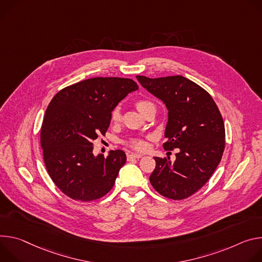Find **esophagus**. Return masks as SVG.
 <instances>
[{"label":"esophagus","mask_w":262,"mask_h":262,"mask_svg":"<svg viewBox=\"0 0 262 262\" xmlns=\"http://www.w3.org/2000/svg\"><path fill=\"white\" fill-rule=\"evenodd\" d=\"M141 157H142L141 154H128V155H127V160H128V161H131V160H133V159H139V158H141Z\"/></svg>","instance_id":"esophagus-1"}]
</instances>
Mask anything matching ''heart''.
Returning <instances> with one entry per match:
<instances>
[{"instance_id": "obj_1", "label": "heart", "mask_w": 262, "mask_h": 262, "mask_svg": "<svg viewBox=\"0 0 262 262\" xmlns=\"http://www.w3.org/2000/svg\"><path fill=\"white\" fill-rule=\"evenodd\" d=\"M135 106L139 110V112H141L142 114L146 113V111L148 109H150L152 107H155L154 103H152L151 101H148V100H138V101H136ZM121 119H122L121 108L118 106V107H115L111 112V121L113 123H118V122L121 121ZM124 143L126 144V146H128L131 149L136 150V151H143V150H146V148H147V142L141 138H136V137L129 138Z\"/></svg>"}]
</instances>
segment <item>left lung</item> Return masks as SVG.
Listing matches in <instances>:
<instances>
[{"instance_id":"8db88e82","label":"left lung","mask_w":262,"mask_h":262,"mask_svg":"<svg viewBox=\"0 0 262 262\" xmlns=\"http://www.w3.org/2000/svg\"><path fill=\"white\" fill-rule=\"evenodd\" d=\"M149 93L168 110L164 150L177 149L176 160L155 157L150 176L161 195L183 200L206 184L217 167L225 149V125L212 97L183 76L148 78L136 76Z\"/></svg>"}]
</instances>
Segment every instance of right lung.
I'll return each mask as SVG.
<instances>
[{
  "instance_id": "right-lung-1",
  "label": "right lung",
  "mask_w": 262,
  "mask_h": 262,
  "mask_svg": "<svg viewBox=\"0 0 262 262\" xmlns=\"http://www.w3.org/2000/svg\"><path fill=\"white\" fill-rule=\"evenodd\" d=\"M137 90L132 79L97 77L54 96L45 114L40 143L49 176L66 195L90 202L111 190L126 154L115 150L96 157L93 141L106 133L115 106Z\"/></svg>"
}]
</instances>
